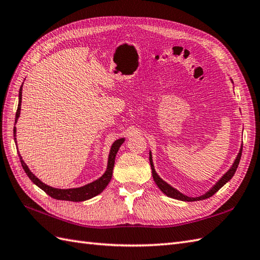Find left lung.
<instances>
[{
	"label": "left lung",
	"mask_w": 260,
	"mask_h": 260,
	"mask_svg": "<svg viewBox=\"0 0 260 260\" xmlns=\"http://www.w3.org/2000/svg\"><path fill=\"white\" fill-rule=\"evenodd\" d=\"M242 151H243V148H241V150H239L238 155H237V157H236V159H235V161H234V164H233V166H232V168L222 177L221 180H219V181L214 185V187H213L209 192H206V193H205L204 196H202V197H199V198H189V197H187V196H184V194L180 193V192L177 191L176 189H174L172 187H170V185H169L168 183H166V182L162 180V179L159 178V176L156 174V171H155V169H154V165H152V160H151V155H150V156H149V161H150V167H151V171H152V178H154V180H155L156 184L159 187V189H160L166 196H168V197H170V198H172V199L181 200V201H189V202H191V201H199V200L208 199V198L212 197L213 194H215L216 192H217L219 189H221L226 182L230 181L231 179H232V177L234 176L235 171H236V169H237V167H238L239 160H241Z\"/></svg>",
	"instance_id": "left-lung-1"
}]
</instances>
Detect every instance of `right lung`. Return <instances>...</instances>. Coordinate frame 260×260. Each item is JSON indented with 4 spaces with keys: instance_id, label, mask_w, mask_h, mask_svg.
<instances>
[{
    "instance_id": "obj_1",
    "label": "right lung",
    "mask_w": 260,
    "mask_h": 260,
    "mask_svg": "<svg viewBox=\"0 0 260 260\" xmlns=\"http://www.w3.org/2000/svg\"><path fill=\"white\" fill-rule=\"evenodd\" d=\"M23 85V84H22ZM19 100H18V106H17V111H16V115H15V123L17 121V118L19 116V113H21V103H22V86L19 89V95H18ZM15 127H14V135H15ZM16 141V138H15ZM124 142V138H119L117 141L113 144L112 148H111V152L109 155V164H108V170L105 171V174L98 179L96 181L89 183L84 185V187L81 188H77V189H67V190H61V189H55L51 188L49 185L43 183L38 178H36L34 175L31 174V171L28 169L27 166L23 161V159L19 155V160H21L22 167L25 170L26 175L28 176V178L30 180L34 182L36 185H38L39 188L42 190H44L46 193H47L49 197L57 199V200H64V201H73V202H79V201H85V200H89L93 197L98 196L99 193L105 189L106 185L109 184V182L111 181L112 178V174H113V168H114V160H115V156L116 152Z\"/></svg>"
}]
</instances>
